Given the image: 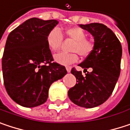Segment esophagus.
I'll list each match as a JSON object with an SVG mask.
<instances>
[{
    "label": "esophagus",
    "mask_w": 130,
    "mask_h": 130,
    "mask_svg": "<svg viewBox=\"0 0 130 130\" xmlns=\"http://www.w3.org/2000/svg\"><path fill=\"white\" fill-rule=\"evenodd\" d=\"M71 67H66V70H67L68 72H70V71H71Z\"/></svg>",
    "instance_id": "obj_1"
}]
</instances>
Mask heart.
I'll list each match as a JSON object with an SVG mask.
<instances>
[{
    "label": "heart",
    "mask_w": 130,
    "mask_h": 130,
    "mask_svg": "<svg viewBox=\"0 0 130 130\" xmlns=\"http://www.w3.org/2000/svg\"><path fill=\"white\" fill-rule=\"evenodd\" d=\"M66 37L74 40L71 50L74 53L60 52L54 56L56 62L63 65H69L76 62L78 59L77 54L81 57L86 58L89 56L94 50L95 43L91 38H87L84 30L79 27H72L65 31ZM62 34L59 29L55 28L49 31L46 36V43L52 51L58 50L62 43Z\"/></svg>",
    "instance_id": "obj_1"
}]
</instances>
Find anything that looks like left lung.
I'll return each mask as SVG.
<instances>
[{
	"label": "left lung",
	"instance_id": "left-lung-1",
	"mask_svg": "<svg viewBox=\"0 0 130 130\" xmlns=\"http://www.w3.org/2000/svg\"><path fill=\"white\" fill-rule=\"evenodd\" d=\"M94 37L95 46L90 55L79 66L84 68L85 76L73 68L71 71L77 84L68 92L75 105L92 108L104 103L111 95L120 73L122 46L115 33L101 23L80 25ZM91 68L92 71H87Z\"/></svg>",
	"mask_w": 130,
	"mask_h": 130
}]
</instances>
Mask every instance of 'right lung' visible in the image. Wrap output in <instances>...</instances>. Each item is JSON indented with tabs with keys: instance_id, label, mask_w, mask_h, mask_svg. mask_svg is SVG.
<instances>
[{
	"instance_id": "add662e5",
	"label": "right lung",
	"mask_w": 130,
	"mask_h": 130,
	"mask_svg": "<svg viewBox=\"0 0 130 130\" xmlns=\"http://www.w3.org/2000/svg\"><path fill=\"white\" fill-rule=\"evenodd\" d=\"M58 22L31 18L7 37L2 57L4 84L10 97L23 107L43 104L50 85L67 74L65 66L53 62L46 43L47 34Z\"/></svg>"
}]
</instances>
